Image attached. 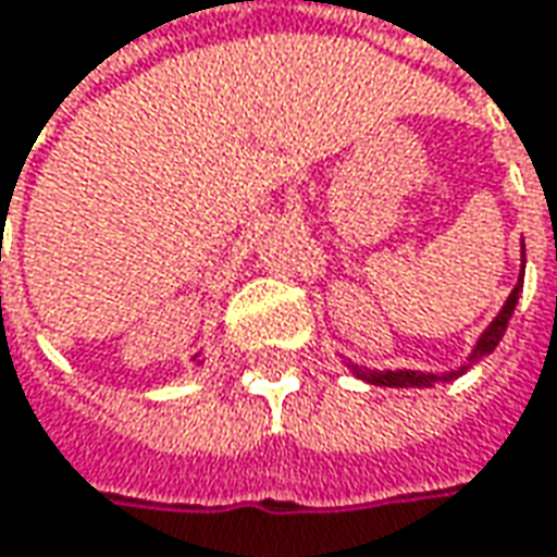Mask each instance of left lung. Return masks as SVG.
<instances>
[{"mask_svg": "<svg viewBox=\"0 0 557 557\" xmlns=\"http://www.w3.org/2000/svg\"><path fill=\"white\" fill-rule=\"evenodd\" d=\"M524 242H521V278H518V285H515V290L508 294V300L503 304V310H499V315L483 329V334L478 337V344H474V350H471V356H468V362L465 366H459V369H453V372H443V374H434V372H412V369H396V372H369V369H359V366H354V362H347L350 366V372L356 374V377H362V381H369V384H374V387H434L437 381H453V377H459V374H465L471 366H478L481 359H486V356L493 354L496 347H499V341H503L505 329H508V319H511V312H515V307H518V297H521V288H524Z\"/></svg>", "mask_w": 557, "mask_h": 557, "instance_id": "obj_1", "label": "left lung"}]
</instances>
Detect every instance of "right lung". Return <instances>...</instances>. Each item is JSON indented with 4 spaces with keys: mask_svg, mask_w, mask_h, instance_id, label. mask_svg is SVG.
<instances>
[{
    "mask_svg": "<svg viewBox=\"0 0 557 557\" xmlns=\"http://www.w3.org/2000/svg\"><path fill=\"white\" fill-rule=\"evenodd\" d=\"M195 359H198V356H195Z\"/></svg>",
    "mask_w": 557,
    "mask_h": 557,
    "instance_id": "obj_1",
    "label": "right lung"
}]
</instances>
